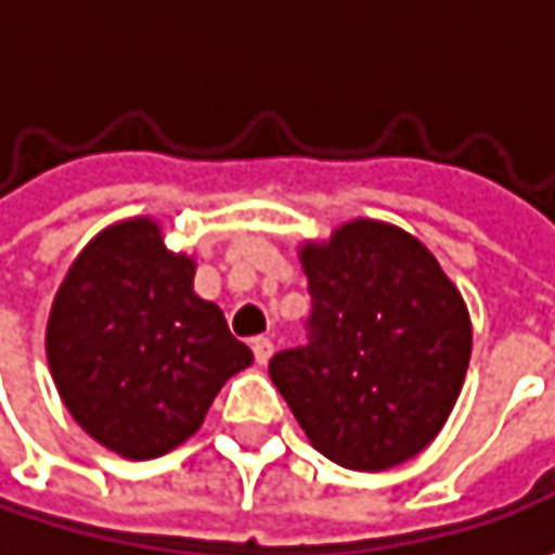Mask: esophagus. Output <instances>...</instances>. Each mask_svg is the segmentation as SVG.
<instances>
[{
	"instance_id": "1",
	"label": "esophagus",
	"mask_w": 555,
	"mask_h": 555,
	"mask_svg": "<svg viewBox=\"0 0 555 555\" xmlns=\"http://www.w3.org/2000/svg\"><path fill=\"white\" fill-rule=\"evenodd\" d=\"M253 354H256V364H268L271 354H274V343L268 336H256L253 339Z\"/></svg>"
}]
</instances>
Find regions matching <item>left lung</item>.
Returning a JSON list of instances; mask_svg holds the SVG:
<instances>
[{
	"mask_svg": "<svg viewBox=\"0 0 555 555\" xmlns=\"http://www.w3.org/2000/svg\"><path fill=\"white\" fill-rule=\"evenodd\" d=\"M309 349L268 364L309 441L333 463L383 473L416 457L457 404L473 321L457 284L411 231L379 219L299 244Z\"/></svg>",
	"mask_w": 555,
	"mask_h": 555,
	"instance_id": "1",
	"label": "left lung"
}]
</instances>
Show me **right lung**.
I'll return each mask as SVG.
<instances>
[{
	"mask_svg": "<svg viewBox=\"0 0 555 555\" xmlns=\"http://www.w3.org/2000/svg\"><path fill=\"white\" fill-rule=\"evenodd\" d=\"M197 262L160 219L107 224L54 293L46 358L76 426L126 460L184 444L224 383L253 364L222 309L194 293Z\"/></svg>",
	"mask_w": 555,
	"mask_h": 555,
	"instance_id": "right-lung-1",
	"label": "right lung"
}]
</instances>
